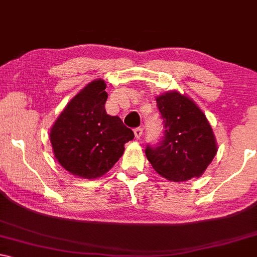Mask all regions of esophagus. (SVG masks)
I'll use <instances>...</instances> for the list:
<instances>
[{
	"label": "esophagus",
	"mask_w": 257,
	"mask_h": 257,
	"mask_svg": "<svg viewBox=\"0 0 257 257\" xmlns=\"http://www.w3.org/2000/svg\"><path fill=\"white\" fill-rule=\"evenodd\" d=\"M134 132H135V137L137 138V139H139V138L142 137V135H143V128L137 127V128L134 130Z\"/></svg>",
	"instance_id": "esophagus-1"
}]
</instances>
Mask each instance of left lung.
Wrapping results in <instances>:
<instances>
[{
	"instance_id": "obj_1",
	"label": "left lung",
	"mask_w": 257,
	"mask_h": 257,
	"mask_svg": "<svg viewBox=\"0 0 257 257\" xmlns=\"http://www.w3.org/2000/svg\"><path fill=\"white\" fill-rule=\"evenodd\" d=\"M164 122V137L145 150L157 174L174 182L200 177L216 156L218 147L210 122L191 97L177 90L156 96Z\"/></svg>"
}]
</instances>
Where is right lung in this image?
Masks as SVG:
<instances>
[{"label":"right lung","mask_w":257,"mask_h":257,"mask_svg":"<svg viewBox=\"0 0 257 257\" xmlns=\"http://www.w3.org/2000/svg\"><path fill=\"white\" fill-rule=\"evenodd\" d=\"M106 83L97 78L88 83L62 110L50 130L53 155L66 172L93 180L112 169L135 138L119 116L104 109Z\"/></svg>","instance_id":"right-lung-1"}]
</instances>
